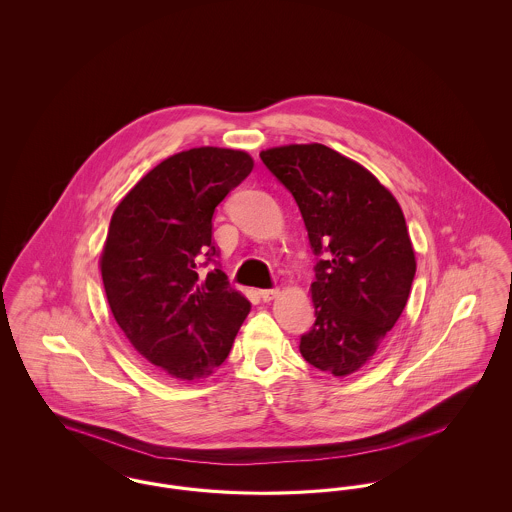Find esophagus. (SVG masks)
<instances>
[{
	"label": "esophagus",
	"mask_w": 512,
	"mask_h": 512,
	"mask_svg": "<svg viewBox=\"0 0 512 512\" xmlns=\"http://www.w3.org/2000/svg\"><path fill=\"white\" fill-rule=\"evenodd\" d=\"M258 295H260V299H262L264 303H270V301H273V299L279 295V289H262V291H258Z\"/></svg>",
	"instance_id": "esophagus-1"
}]
</instances>
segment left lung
<instances>
[{
  "label": "left lung",
  "mask_w": 512,
  "mask_h": 512,
  "mask_svg": "<svg viewBox=\"0 0 512 512\" xmlns=\"http://www.w3.org/2000/svg\"><path fill=\"white\" fill-rule=\"evenodd\" d=\"M301 209L318 256L314 326L301 355L334 376L359 371L398 322L415 275V254L396 198L359 163L322 145L260 153Z\"/></svg>",
  "instance_id": "1"
}]
</instances>
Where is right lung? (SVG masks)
<instances>
[{"instance_id": "obj_1", "label": "right lung", "mask_w": 512, "mask_h": 512, "mask_svg": "<svg viewBox=\"0 0 512 512\" xmlns=\"http://www.w3.org/2000/svg\"><path fill=\"white\" fill-rule=\"evenodd\" d=\"M248 153L196 147L147 172L112 213L101 254L114 320L149 363L178 380L211 375L250 303L213 268V211L250 174Z\"/></svg>"}]
</instances>
